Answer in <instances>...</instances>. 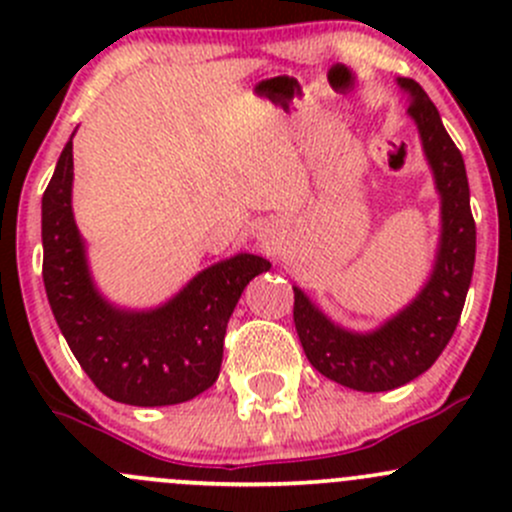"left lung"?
<instances>
[{
	"instance_id": "8db88e82",
	"label": "left lung",
	"mask_w": 512,
	"mask_h": 512,
	"mask_svg": "<svg viewBox=\"0 0 512 512\" xmlns=\"http://www.w3.org/2000/svg\"><path fill=\"white\" fill-rule=\"evenodd\" d=\"M399 86L409 94V116L441 195V242L433 275L409 307L366 334L334 324L294 287V327L309 364L327 379L366 394L399 389L431 369L456 332L476 265V220L461 151L426 91L414 79H399Z\"/></svg>"
}]
</instances>
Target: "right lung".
Wrapping results in <instances>:
<instances>
[{"mask_svg": "<svg viewBox=\"0 0 512 512\" xmlns=\"http://www.w3.org/2000/svg\"><path fill=\"white\" fill-rule=\"evenodd\" d=\"M71 183L74 143L69 138L41 198V275L66 344L108 399L131 406L195 399L218 379L227 319L242 289L272 265L240 252L198 272L163 307L148 312L113 307L89 275L71 210Z\"/></svg>", "mask_w": 512, "mask_h": 512, "instance_id": "add662e5", "label": "right lung"}]
</instances>
